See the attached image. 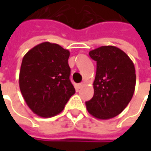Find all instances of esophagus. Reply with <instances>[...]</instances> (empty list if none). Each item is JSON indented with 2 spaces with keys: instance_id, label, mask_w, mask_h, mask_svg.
Masks as SVG:
<instances>
[{
  "instance_id": "34e87169",
  "label": "esophagus",
  "mask_w": 151,
  "mask_h": 151,
  "mask_svg": "<svg viewBox=\"0 0 151 151\" xmlns=\"http://www.w3.org/2000/svg\"><path fill=\"white\" fill-rule=\"evenodd\" d=\"M84 86H85V82H81V83H80V84L77 85V87H78V89H81V88H82Z\"/></svg>"
}]
</instances>
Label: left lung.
<instances>
[{"label": "left lung", "instance_id": "8db88e82", "mask_svg": "<svg viewBox=\"0 0 151 151\" xmlns=\"http://www.w3.org/2000/svg\"><path fill=\"white\" fill-rule=\"evenodd\" d=\"M96 61L93 82L94 95L86 101L88 113L96 119H109L118 116L131 101L136 83L133 61L123 50L108 45L89 52Z\"/></svg>", "mask_w": 151, "mask_h": 151}]
</instances>
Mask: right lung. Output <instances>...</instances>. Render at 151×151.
Instances as JSON below:
<instances>
[{"label":"right lung","mask_w":151,"mask_h":151,"mask_svg":"<svg viewBox=\"0 0 151 151\" xmlns=\"http://www.w3.org/2000/svg\"><path fill=\"white\" fill-rule=\"evenodd\" d=\"M70 51L60 45L44 42L24 55L19 73V87L27 105L42 118L63 111L75 94L70 81Z\"/></svg>","instance_id":"1"}]
</instances>
